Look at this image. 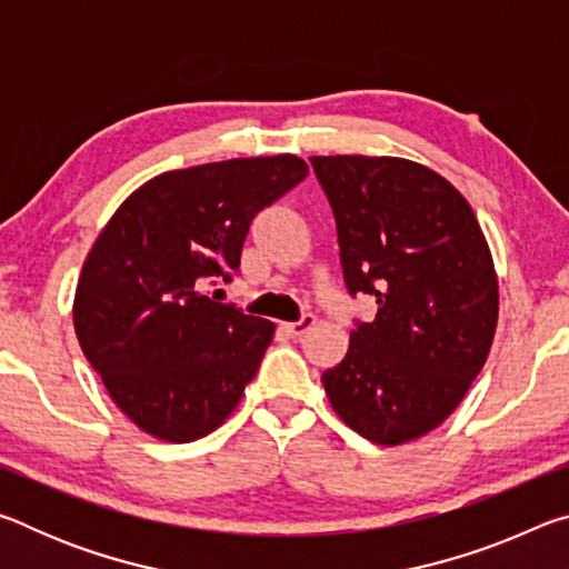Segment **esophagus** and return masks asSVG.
<instances>
[{
	"label": "esophagus",
	"instance_id": "esophagus-1",
	"mask_svg": "<svg viewBox=\"0 0 569 569\" xmlns=\"http://www.w3.org/2000/svg\"><path fill=\"white\" fill-rule=\"evenodd\" d=\"M313 323H316V316L313 313H306V316H301V319L293 321V323H283V331L291 336V339H301L303 333H308V331L313 329Z\"/></svg>",
	"mask_w": 569,
	"mask_h": 569
}]
</instances>
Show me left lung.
<instances>
[{
  "mask_svg": "<svg viewBox=\"0 0 569 569\" xmlns=\"http://www.w3.org/2000/svg\"><path fill=\"white\" fill-rule=\"evenodd\" d=\"M349 293L377 298L323 371L333 411L373 445H407L465 399L492 349L495 261L465 196L403 158L316 156Z\"/></svg>",
  "mask_w": 569,
  "mask_h": 569,
  "instance_id": "obj_1",
  "label": "left lung"
}]
</instances>
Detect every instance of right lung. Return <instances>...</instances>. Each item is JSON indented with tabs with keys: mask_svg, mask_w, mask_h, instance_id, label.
Returning a JSON list of instances; mask_svg holds the SVG:
<instances>
[{
	"mask_svg": "<svg viewBox=\"0 0 569 569\" xmlns=\"http://www.w3.org/2000/svg\"><path fill=\"white\" fill-rule=\"evenodd\" d=\"M308 176L296 156L170 170L140 186L94 240L77 281V341L132 423L196 441L238 407L276 326L218 303L250 220Z\"/></svg>",
	"mask_w": 569,
	"mask_h": 569,
	"instance_id": "1",
	"label": "right lung"
}]
</instances>
